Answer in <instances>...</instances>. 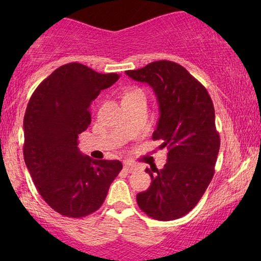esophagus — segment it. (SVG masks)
Returning a JSON list of instances; mask_svg holds the SVG:
<instances>
[{
    "mask_svg": "<svg viewBox=\"0 0 261 261\" xmlns=\"http://www.w3.org/2000/svg\"><path fill=\"white\" fill-rule=\"evenodd\" d=\"M123 169L126 170L127 172L132 173V172H135V171H138L139 166L135 165V164H133V163H130V162H126L123 164Z\"/></svg>",
    "mask_w": 261,
    "mask_h": 261,
    "instance_id": "esophagus-1",
    "label": "esophagus"
}]
</instances>
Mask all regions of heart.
Listing matches in <instances>:
<instances>
[{"mask_svg": "<svg viewBox=\"0 0 261 261\" xmlns=\"http://www.w3.org/2000/svg\"><path fill=\"white\" fill-rule=\"evenodd\" d=\"M135 94H144V92H142L140 89H133V90L128 91L124 96H130V95H135Z\"/></svg>", "mask_w": 261, "mask_h": 261, "instance_id": "obj_1", "label": "heart"}]
</instances>
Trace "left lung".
<instances>
[{
	"mask_svg": "<svg viewBox=\"0 0 261 261\" xmlns=\"http://www.w3.org/2000/svg\"><path fill=\"white\" fill-rule=\"evenodd\" d=\"M126 74L154 91L160 116L152 139L162 140L160 148L169 149L163 170L146 169L152 183L137 195L138 205L152 219H179L197 204L215 172L220 135L213 101L187 69L170 60L149 63Z\"/></svg>",
	"mask_w": 261,
	"mask_h": 261,
	"instance_id": "8db88e82",
	"label": "left lung"
}]
</instances>
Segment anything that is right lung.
Segmentation results:
<instances>
[{
	"instance_id": "right-lung-1",
	"label": "right lung",
	"mask_w": 261,
	"mask_h": 261,
	"mask_svg": "<svg viewBox=\"0 0 261 261\" xmlns=\"http://www.w3.org/2000/svg\"><path fill=\"white\" fill-rule=\"evenodd\" d=\"M119 77L65 64L39 84L28 102L24 163L44 201L64 216L78 219L96 212L122 170L119 160L91 159L77 147L78 135L91 122V102Z\"/></svg>"
}]
</instances>
